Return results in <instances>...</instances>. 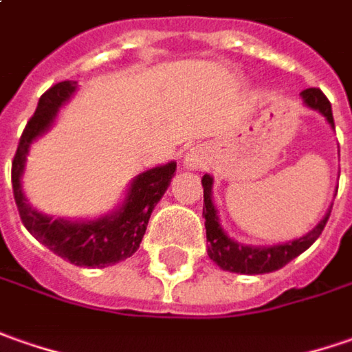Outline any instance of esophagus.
<instances>
[{"instance_id":"esophagus-1","label":"esophagus","mask_w":352,"mask_h":352,"mask_svg":"<svg viewBox=\"0 0 352 352\" xmlns=\"http://www.w3.org/2000/svg\"><path fill=\"white\" fill-rule=\"evenodd\" d=\"M204 150L200 148V146H195V148H190L187 153H185V157H183V165L190 169V171H199L204 167Z\"/></svg>"}]
</instances>
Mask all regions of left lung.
I'll return each mask as SVG.
<instances>
[{
    "instance_id": "1",
    "label": "left lung",
    "mask_w": 352,
    "mask_h": 352,
    "mask_svg": "<svg viewBox=\"0 0 352 352\" xmlns=\"http://www.w3.org/2000/svg\"><path fill=\"white\" fill-rule=\"evenodd\" d=\"M304 104L318 111L327 124L335 130L333 113H331V103L327 101V97L321 93L318 87H309L300 93ZM212 175L202 177V187H204V206H202V216H204V228H206V241H208V257L224 271L239 274H263V273H273L283 269L286 263H290L292 259H296L298 255H302L306 249L321 236L323 228L329 220L331 214V206L327 208L325 216L320 220V224L316 226L314 230H309L306 236L296 237L292 241L286 243H276V245H245L239 243L236 239L226 234V230L220 224L218 218V210L214 206L212 200Z\"/></svg>"
}]
</instances>
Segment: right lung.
Segmentation results:
<instances>
[{
    "mask_svg": "<svg viewBox=\"0 0 352 352\" xmlns=\"http://www.w3.org/2000/svg\"><path fill=\"white\" fill-rule=\"evenodd\" d=\"M78 81H62L38 99V107L23 130L11 167L13 195L25 228L58 257L78 267H109L132 257L142 243L155 204L175 175L177 164L167 162L142 171L132 179L124 200L113 212L93 220L54 218L32 208L23 192V173L32 142L46 134L56 122L58 111L74 97Z\"/></svg>",
    "mask_w": 352,
    "mask_h": 352,
    "instance_id": "right-lung-1",
    "label": "right lung"
}]
</instances>
